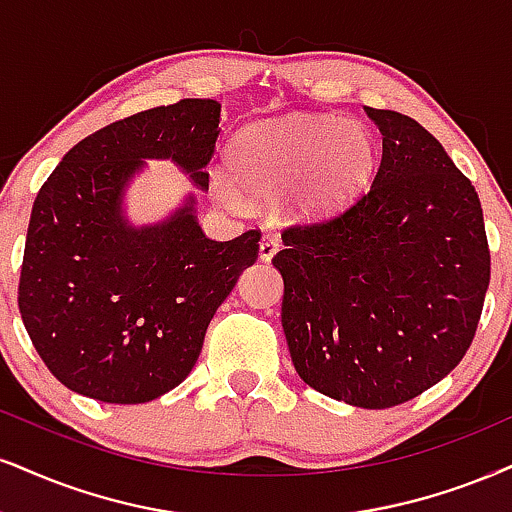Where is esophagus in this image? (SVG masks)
<instances>
[{
	"label": "esophagus",
	"instance_id": "obj_1",
	"mask_svg": "<svg viewBox=\"0 0 512 512\" xmlns=\"http://www.w3.org/2000/svg\"><path fill=\"white\" fill-rule=\"evenodd\" d=\"M280 246H282V239L277 235H263L261 244H258V254H261L263 261L268 263L270 258H273L277 251H280Z\"/></svg>",
	"mask_w": 512,
	"mask_h": 512
}]
</instances>
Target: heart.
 Listing matches in <instances>:
<instances>
[{
    "instance_id": "1",
    "label": "heart",
    "mask_w": 512,
    "mask_h": 512,
    "mask_svg": "<svg viewBox=\"0 0 512 512\" xmlns=\"http://www.w3.org/2000/svg\"><path fill=\"white\" fill-rule=\"evenodd\" d=\"M227 161L254 197L287 194L296 218L325 220L365 192L375 175L377 149L372 132L358 121L289 116L244 128L230 144ZM213 189L225 204H244L239 187L225 175L213 178Z\"/></svg>"
}]
</instances>
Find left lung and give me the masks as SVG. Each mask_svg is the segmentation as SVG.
<instances>
[{"instance_id":"left-lung-1","label":"left lung","mask_w":512,"mask_h":512,"mask_svg":"<svg viewBox=\"0 0 512 512\" xmlns=\"http://www.w3.org/2000/svg\"><path fill=\"white\" fill-rule=\"evenodd\" d=\"M382 161L337 218L282 232V330L299 377L330 399L391 408L444 380L475 339L491 256L482 204L439 140L370 109Z\"/></svg>"}]
</instances>
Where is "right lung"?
Wrapping results in <instances>:
<instances>
[{
  "mask_svg": "<svg viewBox=\"0 0 512 512\" xmlns=\"http://www.w3.org/2000/svg\"><path fill=\"white\" fill-rule=\"evenodd\" d=\"M218 123L213 99L140 111L75 144L37 192L18 311L44 365L71 391L147 403L178 387L213 313L258 258V230L208 239L194 194L154 225L135 227L123 213L144 159H170L208 189Z\"/></svg>",
  "mask_w": 512,
  "mask_h": 512,
  "instance_id": "obj_1",
  "label": "right lung"
}]
</instances>
